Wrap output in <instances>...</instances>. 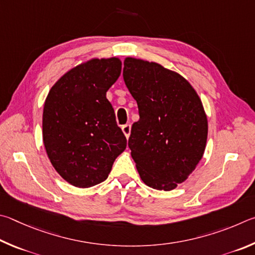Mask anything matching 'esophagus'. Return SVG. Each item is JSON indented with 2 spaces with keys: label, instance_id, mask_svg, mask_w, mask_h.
<instances>
[{
  "label": "esophagus",
  "instance_id": "esophagus-1",
  "mask_svg": "<svg viewBox=\"0 0 255 255\" xmlns=\"http://www.w3.org/2000/svg\"><path fill=\"white\" fill-rule=\"evenodd\" d=\"M122 132L124 133V135L127 136V139H128V136H130L131 134V125L130 124H125V125H122Z\"/></svg>",
  "mask_w": 255,
  "mask_h": 255
}]
</instances>
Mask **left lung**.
<instances>
[{
	"label": "left lung",
	"instance_id": "1",
	"mask_svg": "<svg viewBox=\"0 0 255 255\" xmlns=\"http://www.w3.org/2000/svg\"><path fill=\"white\" fill-rule=\"evenodd\" d=\"M123 77L137 103L128 146L140 178L157 190H172L189 177L206 148L208 121L191 84L154 61L127 57Z\"/></svg>",
	"mask_w": 255,
	"mask_h": 255
}]
</instances>
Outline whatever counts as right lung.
<instances>
[{
  "label": "right lung",
  "mask_w": 255,
  "mask_h": 255,
  "mask_svg": "<svg viewBox=\"0 0 255 255\" xmlns=\"http://www.w3.org/2000/svg\"><path fill=\"white\" fill-rule=\"evenodd\" d=\"M118 57L92 58L53 84L42 113V139L62 179L78 188L104 181L127 148L106 92L120 77Z\"/></svg>",
  "instance_id": "add662e5"
}]
</instances>
